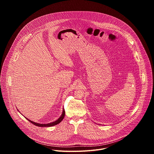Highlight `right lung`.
<instances>
[{
  "label": "right lung",
  "instance_id": "add662e5",
  "mask_svg": "<svg viewBox=\"0 0 154 154\" xmlns=\"http://www.w3.org/2000/svg\"><path fill=\"white\" fill-rule=\"evenodd\" d=\"M17 110H18V109H17ZM64 115H65V111H64V109L63 108V112H62V114H61V116L57 120H56L55 121L51 122V123H49V124H39V123H36V122H33L32 121H30V120H29V119H27L26 118L28 121H29V122H30L31 123H32L33 124H34V125H36L38 127H51V126L59 124L60 122H61V121L63 119V118L64 117Z\"/></svg>",
  "mask_w": 154,
  "mask_h": 154
}]
</instances>
